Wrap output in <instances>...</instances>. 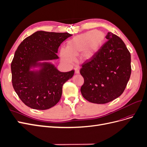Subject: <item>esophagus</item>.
Returning a JSON list of instances; mask_svg holds the SVG:
<instances>
[{
    "label": "esophagus",
    "mask_w": 147,
    "mask_h": 147,
    "mask_svg": "<svg viewBox=\"0 0 147 147\" xmlns=\"http://www.w3.org/2000/svg\"><path fill=\"white\" fill-rule=\"evenodd\" d=\"M75 73L76 74H78L80 73V70H79L78 68H75Z\"/></svg>",
    "instance_id": "esophagus-1"
}]
</instances>
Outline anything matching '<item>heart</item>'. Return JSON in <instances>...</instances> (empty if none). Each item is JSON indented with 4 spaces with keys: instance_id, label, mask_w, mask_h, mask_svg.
<instances>
[{
    "instance_id": "b5f03b06",
    "label": "heart",
    "mask_w": 147,
    "mask_h": 147,
    "mask_svg": "<svg viewBox=\"0 0 147 147\" xmlns=\"http://www.w3.org/2000/svg\"><path fill=\"white\" fill-rule=\"evenodd\" d=\"M105 40V35L102 32L92 30L79 36L70 39L67 49L62 48L60 55L64 62L72 64L75 61V57L81 54L83 61L91 59L99 50Z\"/></svg>"
}]
</instances>
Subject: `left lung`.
Here are the masks:
<instances>
[{"mask_svg":"<svg viewBox=\"0 0 147 147\" xmlns=\"http://www.w3.org/2000/svg\"><path fill=\"white\" fill-rule=\"evenodd\" d=\"M105 37L109 40L80 70L84 80L82 94L94 104L108 103L121 96L131 73V54L123 41L112 32Z\"/></svg>","mask_w":147,"mask_h":147,"instance_id":"obj_1","label":"left lung"}]
</instances>
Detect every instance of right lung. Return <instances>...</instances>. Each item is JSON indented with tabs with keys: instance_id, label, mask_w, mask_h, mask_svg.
Wrapping results in <instances>:
<instances>
[{
	"instance_id": "obj_1",
	"label": "right lung",
	"mask_w": 147,
	"mask_h": 147,
	"mask_svg": "<svg viewBox=\"0 0 147 147\" xmlns=\"http://www.w3.org/2000/svg\"><path fill=\"white\" fill-rule=\"evenodd\" d=\"M72 35L37 31L18 47L11 64L12 84L30 108L47 110L59 101L63 84L73 77L74 70L61 72L50 61L59 59V47Z\"/></svg>"
}]
</instances>
